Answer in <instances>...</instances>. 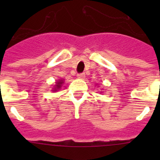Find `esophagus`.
<instances>
[{
  "label": "esophagus",
  "instance_id": "34e87169",
  "mask_svg": "<svg viewBox=\"0 0 160 160\" xmlns=\"http://www.w3.org/2000/svg\"><path fill=\"white\" fill-rule=\"evenodd\" d=\"M78 78L80 79H84L85 78H86V74H85V73H78Z\"/></svg>",
  "mask_w": 160,
  "mask_h": 160
}]
</instances>
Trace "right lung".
<instances>
[{"label":"right lung","mask_w":160,"mask_h":160,"mask_svg":"<svg viewBox=\"0 0 160 160\" xmlns=\"http://www.w3.org/2000/svg\"><path fill=\"white\" fill-rule=\"evenodd\" d=\"M63 82H63V80H58V81L56 82V85L54 86V88H53V91H57V90H58L59 89L62 87Z\"/></svg>","instance_id":"obj_1"}]
</instances>
